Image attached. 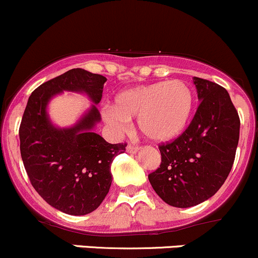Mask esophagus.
<instances>
[{
  "label": "esophagus",
  "mask_w": 258,
  "mask_h": 258,
  "mask_svg": "<svg viewBox=\"0 0 258 258\" xmlns=\"http://www.w3.org/2000/svg\"><path fill=\"white\" fill-rule=\"evenodd\" d=\"M126 151L128 152V153H137L138 152V147H135V146H132V145H128L126 147Z\"/></svg>",
  "instance_id": "obj_1"
}]
</instances>
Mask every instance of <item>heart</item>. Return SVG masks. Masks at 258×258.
I'll return each mask as SVG.
<instances>
[{
  "label": "heart",
  "instance_id": "obj_1",
  "mask_svg": "<svg viewBox=\"0 0 258 258\" xmlns=\"http://www.w3.org/2000/svg\"><path fill=\"white\" fill-rule=\"evenodd\" d=\"M194 106L193 91L181 80L158 81L121 91L113 106L101 111L102 120L116 134L127 130L130 120L137 118L146 138L157 143L177 138L188 126Z\"/></svg>",
  "mask_w": 258,
  "mask_h": 258
}]
</instances>
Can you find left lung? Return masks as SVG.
Segmentation results:
<instances>
[{
    "instance_id": "1",
    "label": "left lung",
    "mask_w": 258,
    "mask_h": 258,
    "mask_svg": "<svg viewBox=\"0 0 258 258\" xmlns=\"http://www.w3.org/2000/svg\"><path fill=\"white\" fill-rule=\"evenodd\" d=\"M200 104L188 128L159 146L162 162L148 175L158 197L190 208L213 197L226 180L240 137V118L230 95L218 84L194 77Z\"/></svg>"
}]
</instances>
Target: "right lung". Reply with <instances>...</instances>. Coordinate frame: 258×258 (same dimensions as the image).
I'll list each match as a JSON object with an SVG mask.
<instances>
[{
	"label": "right lung",
	"instance_id": "obj_1",
	"mask_svg": "<svg viewBox=\"0 0 258 258\" xmlns=\"http://www.w3.org/2000/svg\"><path fill=\"white\" fill-rule=\"evenodd\" d=\"M106 78L72 69L38 86L31 94L20 126L21 156L32 185L53 208L69 215H86L104 202L111 183V163L126 143L111 145L94 128ZM63 91L85 93L93 102L72 127L50 121L47 105Z\"/></svg>",
	"mask_w": 258,
	"mask_h": 258
}]
</instances>
